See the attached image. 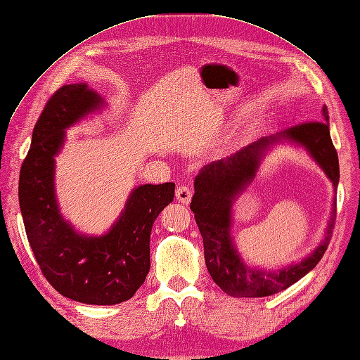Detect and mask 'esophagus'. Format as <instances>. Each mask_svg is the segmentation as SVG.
<instances>
[{"label":"esophagus","instance_id":"1","mask_svg":"<svg viewBox=\"0 0 360 360\" xmlns=\"http://www.w3.org/2000/svg\"><path fill=\"white\" fill-rule=\"evenodd\" d=\"M176 198L183 205H188L192 199V191L188 188V186H180V188H177L176 191Z\"/></svg>","mask_w":360,"mask_h":360}]
</instances>
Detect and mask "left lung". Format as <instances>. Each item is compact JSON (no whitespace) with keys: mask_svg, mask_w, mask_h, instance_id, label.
Segmentation results:
<instances>
[{"mask_svg":"<svg viewBox=\"0 0 360 360\" xmlns=\"http://www.w3.org/2000/svg\"><path fill=\"white\" fill-rule=\"evenodd\" d=\"M288 141L303 148L318 164L337 191L340 180L338 155L329 134V117L322 108V121L304 122L276 136L262 137L236 153L200 168L195 177V195L191 210L204 240L205 264L212 281L230 297L257 298L281 292L316 267L333 236L337 215V200H333L330 219L325 238L300 263L278 270L248 266L240 257L230 229L232 207L239 195L247 191L267 152L278 143Z\"/></svg>","mask_w":360,"mask_h":360,"instance_id":"1","label":"left lung"}]
</instances>
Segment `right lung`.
I'll return each instance as SVG.
<instances>
[{
    "instance_id": "obj_1",
    "label": "right lung",
    "mask_w": 360,
    "mask_h": 360,
    "mask_svg": "<svg viewBox=\"0 0 360 360\" xmlns=\"http://www.w3.org/2000/svg\"><path fill=\"white\" fill-rule=\"evenodd\" d=\"M106 106L85 82L68 84L47 102L22 164L19 204L25 230L42 275L53 288L78 303L112 306L130 300L150 269V232L160 212L174 199V183L141 184L106 233L77 232L56 196V160L66 130Z\"/></svg>"
}]
</instances>
